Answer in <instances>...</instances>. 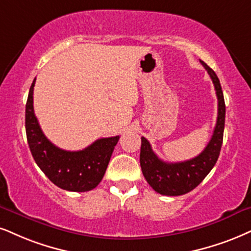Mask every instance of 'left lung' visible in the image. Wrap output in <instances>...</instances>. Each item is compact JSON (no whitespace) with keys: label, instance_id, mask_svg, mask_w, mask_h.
<instances>
[{"label":"left lung","instance_id":"left-lung-1","mask_svg":"<svg viewBox=\"0 0 251 251\" xmlns=\"http://www.w3.org/2000/svg\"><path fill=\"white\" fill-rule=\"evenodd\" d=\"M211 76L218 97V119L212 138L199 156L180 163H165L157 157L147 138L142 137L140 162L149 185L163 196H182L194 190L211 172L220 154L224 140L226 104L220 80L208 65L201 61Z\"/></svg>","mask_w":251,"mask_h":251}]
</instances>
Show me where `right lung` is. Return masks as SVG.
Wrapping results in <instances>:
<instances>
[{
  "label": "right lung",
  "mask_w": 251,
  "mask_h": 251,
  "mask_svg": "<svg viewBox=\"0 0 251 251\" xmlns=\"http://www.w3.org/2000/svg\"><path fill=\"white\" fill-rule=\"evenodd\" d=\"M33 80L25 106L26 138L39 169L58 187L72 192L91 191L100 184L120 136L100 138L80 151L55 147L40 129L33 111Z\"/></svg>",
  "instance_id": "obj_1"
}]
</instances>
